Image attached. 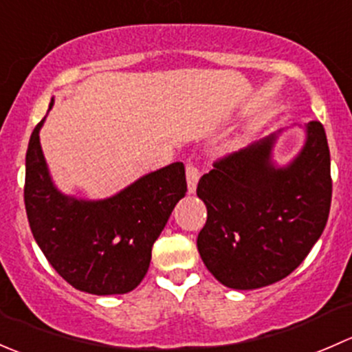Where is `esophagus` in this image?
I'll use <instances>...</instances> for the list:
<instances>
[{"label": "esophagus", "mask_w": 352, "mask_h": 352, "mask_svg": "<svg viewBox=\"0 0 352 352\" xmlns=\"http://www.w3.org/2000/svg\"><path fill=\"white\" fill-rule=\"evenodd\" d=\"M186 175H187V189H189L190 194L196 192V187L199 182V177H201V172L194 163H187L186 166Z\"/></svg>", "instance_id": "1"}]
</instances>
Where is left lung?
<instances>
[{
  "label": "left lung",
  "mask_w": 352,
  "mask_h": 352,
  "mask_svg": "<svg viewBox=\"0 0 352 352\" xmlns=\"http://www.w3.org/2000/svg\"><path fill=\"white\" fill-rule=\"evenodd\" d=\"M271 134L212 163L197 184L208 208L197 250L208 271L233 289H257L289 276L327 225L332 179L325 129L307 124V141L274 166Z\"/></svg>",
  "instance_id": "8db88e82"
}]
</instances>
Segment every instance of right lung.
Listing matches in <instances>:
<instances>
[{"mask_svg": "<svg viewBox=\"0 0 352 352\" xmlns=\"http://www.w3.org/2000/svg\"><path fill=\"white\" fill-rule=\"evenodd\" d=\"M42 124L44 119L32 133L25 158V209L35 242L76 289L129 293L146 276L153 243L186 196L184 163L148 173L104 201L69 197L49 175L38 141Z\"/></svg>", "mask_w": 352, "mask_h": 352, "instance_id": "right-lung-1", "label": "right lung"}]
</instances>
